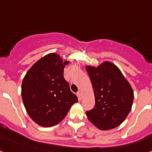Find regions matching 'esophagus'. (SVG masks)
<instances>
[{"instance_id": "34e87169", "label": "esophagus", "mask_w": 152, "mask_h": 152, "mask_svg": "<svg viewBox=\"0 0 152 152\" xmlns=\"http://www.w3.org/2000/svg\"><path fill=\"white\" fill-rule=\"evenodd\" d=\"M77 97H78V99L79 100L82 99V92H81V91H77Z\"/></svg>"}]
</instances>
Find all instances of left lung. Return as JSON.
<instances>
[{"mask_svg":"<svg viewBox=\"0 0 152 152\" xmlns=\"http://www.w3.org/2000/svg\"><path fill=\"white\" fill-rule=\"evenodd\" d=\"M93 87L96 105L86 111L90 122L102 130L120 126L130 113L134 91L120 69L105 61L97 67H85Z\"/></svg>","mask_w":152,"mask_h":152,"instance_id":"1","label":"left lung"}]
</instances>
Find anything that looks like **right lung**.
Listing matches in <instances>:
<instances>
[{
  "label": "right lung",
  "mask_w": 152,
  "mask_h": 152,
  "mask_svg": "<svg viewBox=\"0 0 152 152\" xmlns=\"http://www.w3.org/2000/svg\"><path fill=\"white\" fill-rule=\"evenodd\" d=\"M69 64L57 53H49L32 65L22 84V98L28 116L39 126L59 124L77 102L64 77Z\"/></svg>",
  "instance_id": "right-lung-1"
}]
</instances>
